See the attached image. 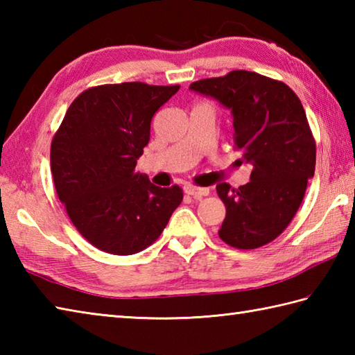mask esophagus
Here are the masks:
<instances>
[{"label": "esophagus", "instance_id": "esophagus-1", "mask_svg": "<svg viewBox=\"0 0 355 355\" xmlns=\"http://www.w3.org/2000/svg\"><path fill=\"white\" fill-rule=\"evenodd\" d=\"M184 192L187 196H191L193 198H201L209 196V189L207 187H197V186H186Z\"/></svg>", "mask_w": 355, "mask_h": 355}]
</instances>
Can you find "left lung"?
<instances>
[{"instance_id": "8db88e82", "label": "left lung", "mask_w": 355, "mask_h": 355, "mask_svg": "<svg viewBox=\"0 0 355 355\" xmlns=\"http://www.w3.org/2000/svg\"><path fill=\"white\" fill-rule=\"evenodd\" d=\"M189 89L231 109L235 149L252 166L251 182L239 189L217 184L226 206L220 239L237 249L266 245L288 227L314 177L315 141L303 104L284 83L248 71Z\"/></svg>"}]
</instances>
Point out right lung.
Masks as SVG:
<instances>
[{
    "label": "right lung",
    "instance_id": "1",
    "mask_svg": "<svg viewBox=\"0 0 355 355\" xmlns=\"http://www.w3.org/2000/svg\"><path fill=\"white\" fill-rule=\"evenodd\" d=\"M180 86L103 85L69 106L51 146V169L69 218L90 245L114 255L150 246L183 200L135 171L157 110Z\"/></svg>",
    "mask_w": 355,
    "mask_h": 355
}]
</instances>
